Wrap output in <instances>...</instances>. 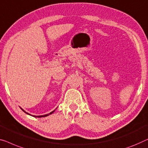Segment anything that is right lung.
Returning a JSON list of instances; mask_svg holds the SVG:
<instances>
[{
  "label": "right lung",
  "instance_id": "add662e5",
  "mask_svg": "<svg viewBox=\"0 0 148 148\" xmlns=\"http://www.w3.org/2000/svg\"><path fill=\"white\" fill-rule=\"evenodd\" d=\"M21 110H22L23 111H24L25 113H27V114H29V113H27L26 111H25L24 110H23V109H21ZM54 111H55V110H54V111H51V113H48V114H46V115H39V116H34V115H33V117H46V116H48V115H50V114H52V113H53V112H54Z\"/></svg>",
  "mask_w": 148,
  "mask_h": 148
}]
</instances>
